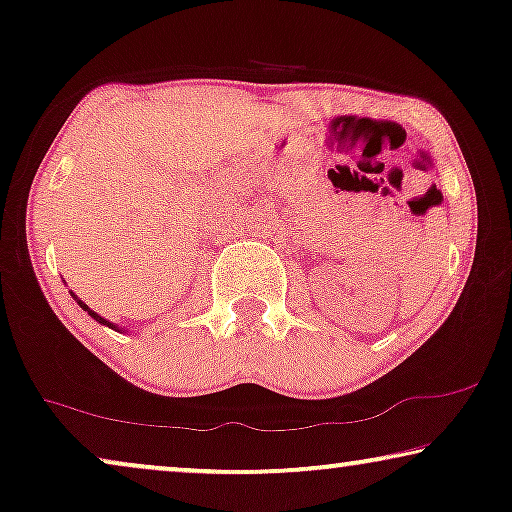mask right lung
Returning <instances> with one entry per match:
<instances>
[{
	"label": "right lung",
	"instance_id": "right-lung-1",
	"mask_svg": "<svg viewBox=\"0 0 512 512\" xmlns=\"http://www.w3.org/2000/svg\"><path fill=\"white\" fill-rule=\"evenodd\" d=\"M72 296H74V293H72ZM74 300H76V303H79V307H81V310H83V312H88V317H93L95 321H100V324H104V326H109V328H114V331H118V333H121V328H118L116 324H111V321H107V319H104V317H100V314H97L95 310H90V307H88L86 303H83V300H79V296H74ZM123 331H125V328H123Z\"/></svg>",
	"mask_w": 512,
	"mask_h": 512
}]
</instances>
